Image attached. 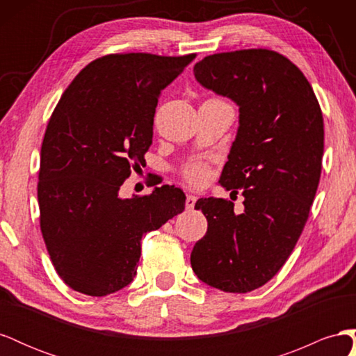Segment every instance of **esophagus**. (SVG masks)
<instances>
[{
	"label": "esophagus",
	"instance_id": "esophagus-1",
	"mask_svg": "<svg viewBox=\"0 0 356 356\" xmlns=\"http://www.w3.org/2000/svg\"><path fill=\"white\" fill-rule=\"evenodd\" d=\"M196 200H197V197H196L195 195H187V199H186V208H187V209H193V208H195Z\"/></svg>",
	"mask_w": 356,
	"mask_h": 356
}]
</instances>
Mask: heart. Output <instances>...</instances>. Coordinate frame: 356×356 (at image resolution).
Instances as JSON below:
<instances>
[{
    "label": "heart",
    "instance_id": "b5f03b06",
    "mask_svg": "<svg viewBox=\"0 0 356 356\" xmlns=\"http://www.w3.org/2000/svg\"><path fill=\"white\" fill-rule=\"evenodd\" d=\"M186 179L195 186H202L209 178V169L204 163H191L182 170Z\"/></svg>",
    "mask_w": 356,
    "mask_h": 356
}]
</instances>
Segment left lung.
Here are the masks:
<instances>
[{
    "mask_svg": "<svg viewBox=\"0 0 356 356\" xmlns=\"http://www.w3.org/2000/svg\"><path fill=\"white\" fill-rule=\"evenodd\" d=\"M195 77L239 106V127L220 177L230 200L196 202L208 232L191 251L202 282L250 293L279 272L300 238L321 178L324 118L310 83L293 62L267 49L217 53L195 65Z\"/></svg>",
    "mask_w": 356,
    "mask_h": 356,
    "instance_id": "obj_1",
    "label": "left lung"
}]
</instances>
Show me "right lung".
I'll list each match as a JSON object with an SVG mask.
<instances>
[{
  "label": "right lung",
  "instance_id": "1",
  "mask_svg": "<svg viewBox=\"0 0 356 356\" xmlns=\"http://www.w3.org/2000/svg\"><path fill=\"white\" fill-rule=\"evenodd\" d=\"M196 55H106L63 92L41 145L40 227L50 260L70 288L104 297L136 275L141 239L186 208L174 186L118 197L153 141L159 96Z\"/></svg>",
  "mask_w": 356,
  "mask_h": 356
}]
</instances>
